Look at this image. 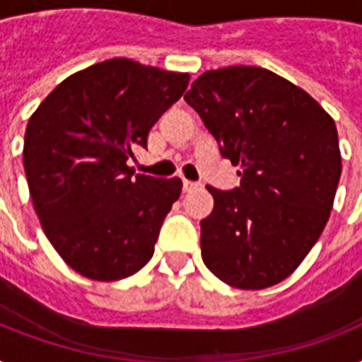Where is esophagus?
<instances>
[{
    "instance_id": "1",
    "label": "esophagus",
    "mask_w": 362,
    "mask_h": 362,
    "mask_svg": "<svg viewBox=\"0 0 362 362\" xmlns=\"http://www.w3.org/2000/svg\"><path fill=\"white\" fill-rule=\"evenodd\" d=\"M199 187H201V184H199V182H192V180H182V189H184V193L195 192V189H199Z\"/></svg>"
}]
</instances>
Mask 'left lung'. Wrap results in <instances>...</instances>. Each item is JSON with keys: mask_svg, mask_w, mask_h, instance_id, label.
Masks as SVG:
<instances>
[{"mask_svg": "<svg viewBox=\"0 0 362 362\" xmlns=\"http://www.w3.org/2000/svg\"><path fill=\"white\" fill-rule=\"evenodd\" d=\"M238 165L240 186H206L204 264L227 286L264 289L293 274L331 216L342 156L337 125L303 88L263 67L206 71L184 95Z\"/></svg>", "mask_w": 362, "mask_h": 362, "instance_id": "obj_1", "label": "left lung"}]
</instances>
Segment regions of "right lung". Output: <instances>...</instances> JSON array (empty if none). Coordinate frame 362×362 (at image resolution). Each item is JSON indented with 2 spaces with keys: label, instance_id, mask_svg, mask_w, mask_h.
<instances>
[{
  "label": "right lung",
  "instance_id": "obj_1",
  "mask_svg": "<svg viewBox=\"0 0 362 362\" xmlns=\"http://www.w3.org/2000/svg\"><path fill=\"white\" fill-rule=\"evenodd\" d=\"M189 75L127 58L67 76L31 115L24 170L42 231L90 280L116 281L152 259L180 178L135 175L127 159L186 92Z\"/></svg>",
  "mask_w": 362,
  "mask_h": 362
}]
</instances>
